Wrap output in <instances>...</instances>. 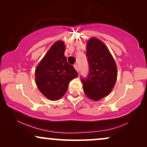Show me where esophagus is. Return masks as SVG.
<instances>
[{
	"instance_id": "esophagus-1",
	"label": "esophagus",
	"mask_w": 147,
	"mask_h": 147,
	"mask_svg": "<svg viewBox=\"0 0 147 147\" xmlns=\"http://www.w3.org/2000/svg\"><path fill=\"white\" fill-rule=\"evenodd\" d=\"M74 68H75L76 70L77 71H78V70H79V69H78V65H76V64H74Z\"/></svg>"
}]
</instances>
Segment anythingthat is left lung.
I'll return each mask as SVG.
<instances>
[{
  "instance_id": "obj_1",
  "label": "left lung",
  "mask_w": 147,
  "mask_h": 147,
  "mask_svg": "<svg viewBox=\"0 0 147 147\" xmlns=\"http://www.w3.org/2000/svg\"><path fill=\"white\" fill-rule=\"evenodd\" d=\"M86 56L89 73L86 78L80 76V80L85 94L90 99L98 101L108 95L114 87L117 67L107 46L95 38L87 43Z\"/></svg>"
}]
</instances>
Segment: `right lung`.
Masks as SVG:
<instances>
[{
	"mask_svg": "<svg viewBox=\"0 0 147 147\" xmlns=\"http://www.w3.org/2000/svg\"><path fill=\"white\" fill-rule=\"evenodd\" d=\"M64 42L57 41L36 69L38 88L47 98L57 100L64 95L71 80L78 76L74 67L64 56Z\"/></svg>",
	"mask_w": 147,
	"mask_h": 147,
	"instance_id": "1",
	"label": "right lung"
}]
</instances>
